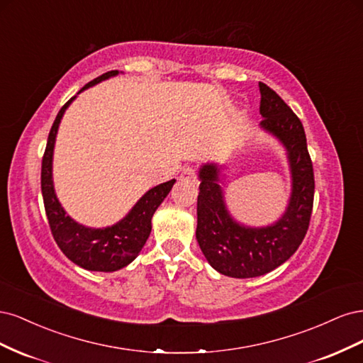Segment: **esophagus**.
Wrapping results in <instances>:
<instances>
[{
  "mask_svg": "<svg viewBox=\"0 0 363 363\" xmlns=\"http://www.w3.org/2000/svg\"><path fill=\"white\" fill-rule=\"evenodd\" d=\"M180 179L184 180V182H195V179H196L195 169H194L192 167L184 168V169L182 171V174H180Z\"/></svg>",
  "mask_w": 363,
  "mask_h": 363,
  "instance_id": "1",
  "label": "esophagus"
}]
</instances>
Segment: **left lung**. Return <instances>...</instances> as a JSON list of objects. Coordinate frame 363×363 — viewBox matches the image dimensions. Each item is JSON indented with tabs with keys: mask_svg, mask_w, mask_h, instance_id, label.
I'll list each match as a JSON object with an SVG mask.
<instances>
[{
	"mask_svg": "<svg viewBox=\"0 0 363 363\" xmlns=\"http://www.w3.org/2000/svg\"><path fill=\"white\" fill-rule=\"evenodd\" d=\"M259 89L260 128L281 142L289 160L292 189L281 218L267 227L239 224L219 186L221 167L204 163L200 168L196 240L211 267L235 279L259 277L286 262L303 242L313 207V167L301 121L269 86L259 83Z\"/></svg>",
	"mask_w": 363,
	"mask_h": 363,
	"instance_id": "8db88e82",
	"label": "left lung"
}]
</instances>
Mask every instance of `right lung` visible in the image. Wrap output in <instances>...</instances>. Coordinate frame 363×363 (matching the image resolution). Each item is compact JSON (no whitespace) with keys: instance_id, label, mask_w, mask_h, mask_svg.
<instances>
[{"instance_id":"right-lung-1","label":"right lung","mask_w":363,"mask_h":363,"mask_svg":"<svg viewBox=\"0 0 363 363\" xmlns=\"http://www.w3.org/2000/svg\"><path fill=\"white\" fill-rule=\"evenodd\" d=\"M118 74V71H108L100 77H96L95 80L83 86L79 94L87 89V87L111 79V77H115ZM74 100L75 96H72L60 108V112L57 113L56 119H54L52 127L50 130L40 171L43 206H45L52 238L65 256L74 262L75 265H79L87 271L113 272L127 267L128 263L138 257L151 233V218L157 211V207L162 204V201L167 199L175 180L172 179L167 183L157 184L148 192H145L142 195V199L133 206V208L119 223L111 227L92 228L75 223L63 211V207L56 196V192H54L52 183V152L54 144H56L59 124L65 111H67Z\"/></svg>"}]
</instances>
